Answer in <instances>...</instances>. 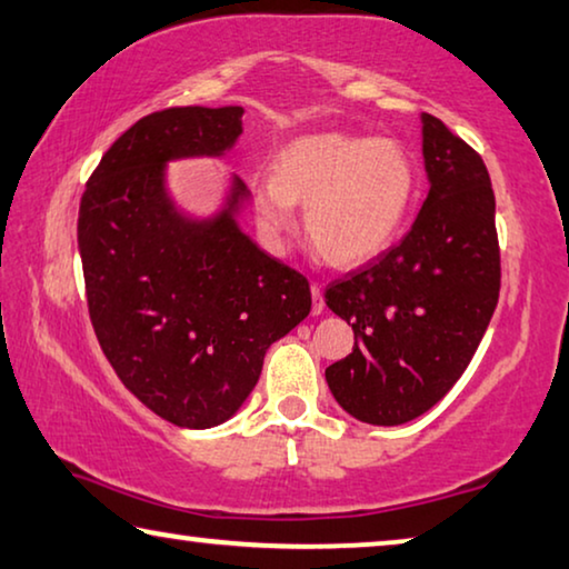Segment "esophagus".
<instances>
[{"label":"esophagus","mask_w":569,"mask_h":569,"mask_svg":"<svg viewBox=\"0 0 569 569\" xmlns=\"http://www.w3.org/2000/svg\"><path fill=\"white\" fill-rule=\"evenodd\" d=\"M311 296H313V301H311V313L313 317H319V313H323V293H321V286L319 283H311Z\"/></svg>","instance_id":"obj_1"}]
</instances>
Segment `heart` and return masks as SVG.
<instances>
[{"label":"heart","instance_id":"b5f03b06","mask_svg":"<svg viewBox=\"0 0 569 569\" xmlns=\"http://www.w3.org/2000/svg\"><path fill=\"white\" fill-rule=\"evenodd\" d=\"M418 192V171L402 143L347 133H313L288 143L276 174L252 187L268 232L281 238L303 204L311 246L331 266H362L400 236Z\"/></svg>","mask_w":569,"mask_h":569}]
</instances>
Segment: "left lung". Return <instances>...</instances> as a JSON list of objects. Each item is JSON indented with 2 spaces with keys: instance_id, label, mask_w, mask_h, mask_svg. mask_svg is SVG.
I'll return each mask as SVG.
<instances>
[{
  "instance_id": "8db88e82",
  "label": "left lung",
  "mask_w": 569,
  "mask_h": 569,
  "mask_svg": "<svg viewBox=\"0 0 569 569\" xmlns=\"http://www.w3.org/2000/svg\"><path fill=\"white\" fill-rule=\"evenodd\" d=\"M430 192L400 246L333 281L323 299L355 329L327 382L351 418L402 426L448 395L479 349L501 288L496 200L483 159L422 113Z\"/></svg>"
}]
</instances>
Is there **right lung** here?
Returning <instances> with one entry per match:
<instances>
[{
  "instance_id": "add662e5",
  "label": "right lung",
  "mask_w": 569,
  "mask_h": 569,
  "mask_svg": "<svg viewBox=\"0 0 569 569\" xmlns=\"http://www.w3.org/2000/svg\"><path fill=\"white\" fill-rule=\"evenodd\" d=\"M242 108L182 106L143 116L90 174L78 212L86 299L103 355L151 412L179 428L232 418L268 347L309 317L299 270L238 224L248 187L232 177L222 210L192 220L169 200L171 159L222 157Z\"/></svg>"
}]
</instances>
